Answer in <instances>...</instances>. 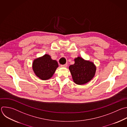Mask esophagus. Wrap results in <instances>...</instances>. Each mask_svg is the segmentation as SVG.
<instances>
[{"instance_id":"34e87169","label":"esophagus","mask_w":127,"mask_h":127,"mask_svg":"<svg viewBox=\"0 0 127 127\" xmlns=\"http://www.w3.org/2000/svg\"><path fill=\"white\" fill-rule=\"evenodd\" d=\"M61 67H67V64H65L64 65H61Z\"/></svg>"}]
</instances>
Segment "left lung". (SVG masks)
Returning <instances> with one entry per match:
<instances>
[{"mask_svg": "<svg viewBox=\"0 0 127 127\" xmlns=\"http://www.w3.org/2000/svg\"><path fill=\"white\" fill-rule=\"evenodd\" d=\"M74 61L75 63L69 67L74 82L78 85H83L90 82L96 71L94 63L81 57L75 58Z\"/></svg>", "mask_w": 127, "mask_h": 127, "instance_id": "obj_1", "label": "left lung"}]
</instances>
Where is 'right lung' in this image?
Segmentation results:
<instances>
[{
    "label": "right lung",
    "instance_id": "obj_1",
    "mask_svg": "<svg viewBox=\"0 0 127 127\" xmlns=\"http://www.w3.org/2000/svg\"><path fill=\"white\" fill-rule=\"evenodd\" d=\"M58 67L57 61L52 60L46 54L35 59L32 63V69L35 75L42 80H47L52 77Z\"/></svg>",
    "mask_w": 127,
    "mask_h": 127
}]
</instances>
